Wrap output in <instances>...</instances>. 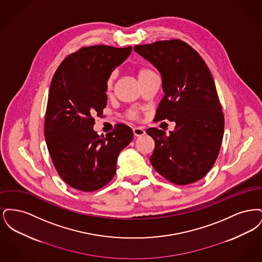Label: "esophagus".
Here are the masks:
<instances>
[{
  "label": "esophagus",
  "mask_w": 262,
  "mask_h": 262,
  "mask_svg": "<svg viewBox=\"0 0 262 262\" xmlns=\"http://www.w3.org/2000/svg\"><path fill=\"white\" fill-rule=\"evenodd\" d=\"M133 133L135 137H141L145 134V130L142 127H135L133 128Z\"/></svg>",
  "instance_id": "1"
}]
</instances>
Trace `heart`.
I'll return each mask as SVG.
<instances>
[{"instance_id": "1", "label": "heart", "mask_w": 262, "mask_h": 262, "mask_svg": "<svg viewBox=\"0 0 262 262\" xmlns=\"http://www.w3.org/2000/svg\"><path fill=\"white\" fill-rule=\"evenodd\" d=\"M152 75H154V73H153L151 70H149V69H147V68H140V69H138L137 71V76L138 81ZM114 78H115V75L112 74V75L109 76V78H108V80H107L106 88H107V91H108V92H110L113 89ZM127 117H128L129 119L136 120V119H137V117H138V114H137L136 110H129V111L127 112Z\"/></svg>"}]
</instances>
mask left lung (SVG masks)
<instances>
[{"mask_svg": "<svg viewBox=\"0 0 262 262\" xmlns=\"http://www.w3.org/2000/svg\"><path fill=\"white\" fill-rule=\"evenodd\" d=\"M135 51L158 69L163 97L155 121H174V132L150 127L155 141L150 162L171 183L186 186L207 174L224 134V115L211 73L200 54L180 39L137 45Z\"/></svg>", "mask_w": 262, "mask_h": 262, "instance_id": "left-lung-1", "label": "left lung"}]
</instances>
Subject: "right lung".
Wrapping results in <instances>:
<instances>
[{"mask_svg": "<svg viewBox=\"0 0 262 262\" xmlns=\"http://www.w3.org/2000/svg\"><path fill=\"white\" fill-rule=\"evenodd\" d=\"M132 46L82 47L69 55L51 81L44 136L59 176L81 191H94L111 182L120 152L134 134L124 124L106 137L93 129L107 105L106 84L113 70L129 56Z\"/></svg>", "mask_w": 262, "mask_h": 262, "instance_id": "1", "label": "right lung"}]
</instances>
